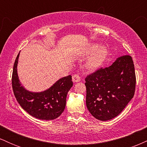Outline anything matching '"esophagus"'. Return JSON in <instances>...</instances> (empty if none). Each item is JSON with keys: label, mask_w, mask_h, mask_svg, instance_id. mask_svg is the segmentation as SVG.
<instances>
[{"label": "esophagus", "mask_w": 147, "mask_h": 147, "mask_svg": "<svg viewBox=\"0 0 147 147\" xmlns=\"http://www.w3.org/2000/svg\"><path fill=\"white\" fill-rule=\"evenodd\" d=\"M80 80L81 78L78 75H74L72 76V81H73L74 82H80Z\"/></svg>", "instance_id": "34e87169"}]
</instances>
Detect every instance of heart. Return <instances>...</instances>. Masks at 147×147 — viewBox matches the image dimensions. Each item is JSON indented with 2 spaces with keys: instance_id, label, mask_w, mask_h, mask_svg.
Returning <instances> with one entry per match:
<instances>
[{
  "instance_id": "heart-1",
  "label": "heart",
  "mask_w": 147,
  "mask_h": 147,
  "mask_svg": "<svg viewBox=\"0 0 147 147\" xmlns=\"http://www.w3.org/2000/svg\"><path fill=\"white\" fill-rule=\"evenodd\" d=\"M90 54L86 60L85 66L88 70L94 71L98 69L105 61L108 55V50L104 46H98L97 44H91L84 52V56Z\"/></svg>"
}]
</instances>
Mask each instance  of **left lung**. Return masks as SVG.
Wrapping results in <instances>:
<instances>
[{
    "mask_svg": "<svg viewBox=\"0 0 147 147\" xmlns=\"http://www.w3.org/2000/svg\"><path fill=\"white\" fill-rule=\"evenodd\" d=\"M85 81L88 110L99 120H110L134 96L136 78L132 57H119L109 67L87 76Z\"/></svg>",
    "mask_w": 147,
    "mask_h": 147,
    "instance_id": "1",
    "label": "left lung"
}]
</instances>
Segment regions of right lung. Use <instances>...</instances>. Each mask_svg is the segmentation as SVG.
<instances>
[{
	"label": "right lung",
	"instance_id": "right-lung-1",
	"mask_svg": "<svg viewBox=\"0 0 147 147\" xmlns=\"http://www.w3.org/2000/svg\"><path fill=\"white\" fill-rule=\"evenodd\" d=\"M19 54L15 60L13 68V92L20 106L30 115L43 120L55 119L63 112L68 91L72 86V76L59 79L50 88L40 92L27 90L20 82L17 73Z\"/></svg>",
	"mask_w": 147,
	"mask_h": 147
}]
</instances>
